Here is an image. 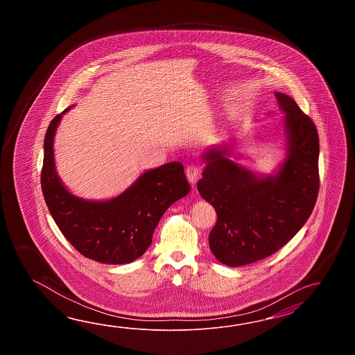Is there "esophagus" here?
I'll return each mask as SVG.
<instances>
[{
	"label": "esophagus",
	"mask_w": 355,
	"mask_h": 355,
	"mask_svg": "<svg viewBox=\"0 0 355 355\" xmlns=\"http://www.w3.org/2000/svg\"><path fill=\"white\" fill-rule=\"evenodd\" d=\"M200 166H198V165H189L187 167V170H185V174H187V178H188V180L191 182V184H194L196 180H198V178L200 176Z\"/></svg>",
	"instance_id": "esophagus-1"
}]
</instances>
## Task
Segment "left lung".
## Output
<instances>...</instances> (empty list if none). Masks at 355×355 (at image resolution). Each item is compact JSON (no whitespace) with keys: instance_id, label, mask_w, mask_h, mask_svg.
Masks as SVG:
<instances>
[{"instance_id":"8db88e82","label":"left lung","mask_w":355,"mask_h":355,"mask_svg":"<svg viewBox=\"0 0 355 355\" xmlns=\"http://www.w3.org/2000/svg\"><path fill=\"white\" fill-rule=\"evenodd\" d=\"M286 113L287 157L275 175H259L228 159L230 148H211L198 191L217 211L209 248L219 263L242 266L270 257L307 222L316 204L318 133L293 98L275 92Z\"/></svg>"}]
</instances>
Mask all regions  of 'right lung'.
<instances>
[{
	"instance_id": "1",
	"label": "right lung",
	"mask_w": 355,
	"mask_h": 355,
	"mask_svg": "<svg viewBox=\"0 0 355 355\" xmlns=\"http://www.w3.org/2000/svg\"><path fill=\"white\" fill-rule=\"evenodd\" d=\"M51 121L44 138L40 175L48 209L60 232L81 255L103 264H128L150 248L152 234L167 208L188 196L190 185L180 162L141 175L121 196L86 200L69 193L54 165L53 138L62 115Z\"/></svg>"
}]
</instances>
